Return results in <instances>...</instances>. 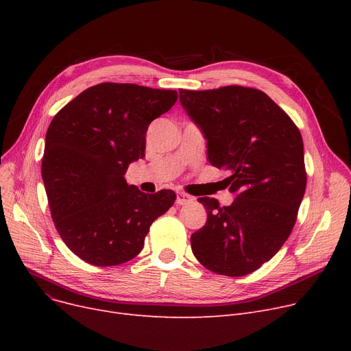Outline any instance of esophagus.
Returning <instances> with one entry per match:
<instances>
[{
    "instance_id": "34e87169",
    "label": "esophagus",
    "mask_w": 351,
    "mask_h": 351,
    "mask_svg": "<svg viewBox=\"0 0 351 351\" xmlns=\"http://www.w3.org/2000/svg\"><path fill=\"white\" fill-rule=\"evenodd\" d=\"M191 202H193L192 196H189L185 192H178V195H176V204L178 205H188V204H191Z\"/></svg>"
}]
</instances>
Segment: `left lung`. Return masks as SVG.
<instances>
[{
    "instance_id": "1",
    "label": "left lung",
    "mask_w": 351,
    "mask_h": 351,
    "mask_svg": "<svg viewBox=\"0 0 351 351\" xmlns=\"http://www.w3.org/2000/svg\"><path fill=\"white\" fill-rule=\"evenodd\" d=\"M179 99L206 139L209 162L232 172L226 182L236 196L229 206L197 199L208 220L191 236L192 252L217 274H249L280 250L296 223L307 180L300 131L254 88L180 89Z\"/></svg>"
}]
</instances>
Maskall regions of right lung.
Masks as SVG:
<instances>
[{
    "label": "right lung",
    "instance_id": "add662e5",
    "mask_svg": "<svg viewBox=\"0 0 351 351\" xmlns=\"http://www.w3.org/2000/svg\"><path fill=\"white\" fill-rule=\"evenodd\" d=\"M178 92L136 84L90 86L53 117L45 136L43 180L64 243L94 266L134 259L145 236L176 195L143 193L125 173L145 158L149 123L175 105Z\"/></svg>",
    "mask_w": 351,
    "mask_h": 351
}]
</instances>
